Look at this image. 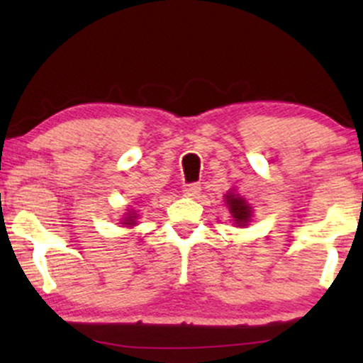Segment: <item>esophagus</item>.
<instances>
[{
    "instance_id": "1",
    "label": "esophagus",
    "mask_w": 363,
    "mask_h": 363,
    "mask_svg": "<svg viewBox=\"0 0 363 363\" xmlns=\"http://www.w3.org/2000/svg\"><path fill=\"white\" fill-rule=\"evenodd\" d=\"M199 193H201V184L198 182H193V184H186L184 186V194L191 196V198H196Z\"/></svg>"
}]
</instances>
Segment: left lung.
<instances>
[{
    "label": "left lung",
    "mask_w": 363,
    "mask_h": 363,
    "mask_svg": "<svg viewBox=\"0 0 363 363\" xmlns=\"http://www.w3.org/2000/svg\"><path fill=\"white\" fill-rule=\"evenodd\" d=\"M225 203H227L228 211L232 213V218H234V223L237 227H245L251 222L252 216V206L249 205L247 199L242 198L240 194H237L235 191H228L225 194Z\"/></svg>",
    "instance_id": "8db88e82"
}]
</instances>
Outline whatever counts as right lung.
Segmentation results:
<instances>
[{
  "label": "right lung",
  "instance_id": "add662e5",
  "mask_svg": "<svg viewBox=\"0 0 363 363\" xmlns=\"http://www.w3.org/2000/svg\"><path fill=\"white\" fill-rule=\"evenodd\" d=\"M136 220H138V215H136V211L135 210H128L126 216H124L123 222H121V223H123L124 227H135Z\"/></svg>",
  "mask_w": 363,
  "mask_h": 363
}]
</instances>
